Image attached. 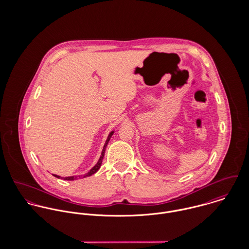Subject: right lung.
Wrapping results in <instances>:
<instances>
[{
  "label": "right lung",
  "instance_id": "add662e5",
  "mask_svg": "<svg viewBox=\"0 0 249 249\" xmlns=\"http://www.w3.org/2000/svg\"><path fill=\"white\" fill-rule=\"evenodd\" d=\"M113 133H114V131H111L110 133H109V135H108V137H107V141H106V143H105V145H104V148H103V151H102V155H101V157H100V159H99V161H98V163L90 170V172H88L87 174H85L84 176H81L82 178H87V177H91L92 175H94V174H96L98 171H99V169L101 168V166H102V163H103V160H104V157H105V152H106V148H107V143L109 142V140H110V138L112 137V135H113ZM54 177L56 178H60L61 177H59V176H56V175H53ZM78 178H80V177H78ZM77 177H68V178H64V180H74V179H76Z\"/></svg>",
  "mask_w": 249,
  "mask_h": 249
}]
</instances>
